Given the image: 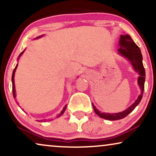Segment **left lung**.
I'll list each match as a JSON object with an SVG mask.
<instances>
[{"mask_svg":"<svg viewBox=\"0 0 156 156\" xmlns=\"http://www.w3.org/2000/svg\"><path fill=\"white\" fill-rule=\"evenodd\" d=\"M119 40H120L119 41L120 48L118 50L119 54L126 57L131 62L134 70L138 73L139 76L138 78V84L140 87L141 93L132 105L130 106L126 110L119 113H114V114L102 113L99 112L92 104L94 111L98 116L102 119L110 121L119 120V119L125 118L138 106L143 97V94H144V83L145 80H146V72H145L144 65H143V56L141 52H140V48L132 40L131 36L129 35H121Z\"/></svg>","mask_w":156,"mask_h":156,"instance_id":"left-lung-1","label":"left lung"}]
</instances>
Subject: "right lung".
<instances>
[{
	"instance_id": "add662e5",
	"label": "right lung",
	"mask_w": 156,
	"mask_h": 156,
	"mask_svg": "<svg viewBox=\"0 0 156 156\" xmlns=\"http://www.w3.org/2000/svg\"><path fill=\"white\" fill-rule=\"evenodd\" d=\"M42 36H43V35H40V36H39V37H36V38H40V37H41ZM24 51L25 50H23L22 52L20 53V55H19V57H18V59L20 58V57L21 56V55H22L23 54V52H24ZM18 64H17L16 65V67H15V69H13V72H12V95H13V97L14 98H16V89H15V82H14V76H15V72H16V69H17V67H18ZM66 108H67V105H65V107L63 108V109H62V111L61 112V113L60 114H59V115H58V116L57 117H59L61 116V115H62L63 114H64V112H65V110H66Z\"/></svg>"
}]
</instances>
